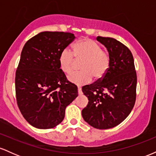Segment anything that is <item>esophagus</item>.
<instances>
[{"label":"esophagus","mask_w":156,"mask_h":156,"mask_svg":"<svg viewBox=\"0 0 156 156\" xmlns=\"http://www.w3.org/2000/svg\"><path fill=\"white\" fill-rule=\"evenodd\" d=\"M78 94H82V90H81V87H78Z\"/></svg>","instance_id":"34e87169"}]
</instances>
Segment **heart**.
I'll return each instance as SVG.
<instances>
[{
	"instance_id": "obj_1",
	"label": "heart",
	"mask_w": 156,
	"mask_h": 156,
	"mask_svg": "<svg viewBox=\"0 0 156 156\" xmlns=\"http://www.w3.org/2000/svg\"><path fill=\"white\" fill-rule=\"evenodd\" d=\"M77 61L82 62L81 72L73 73L68 79L77 85L89 83L92 78L95 80H101L108 73L111 65V57L106 51L89 38H83L75 44L73 53L70 50L64 49L58 58L62 70L70 73L76 68Z\"/></svg>"
}]
</instances>
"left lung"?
I'll return each mask as SVG.
<instances>
[{
  "instance_id": "obj_1",
  "label": "left lung",
  "mask_w": 156,
  "mask_h": 156,
  "mask_svg": "<svg viewBox=\"0 0 156 156\" xmlns=\"http://www.w3.org/2000/svg\"><path fill=\"white\" fill-rule=\"evenodd\" d=\"M111 57L108 73L101 80L82 87L89 103L83 119L97 129H109L125 120L136 98L137 76L133 55L125 44L111 37H98Z\"/></svg>"
}]
</instances>
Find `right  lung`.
<instances>
[{"label":"right lung","mask_w":156,"mask_h":156,"mask_svg":"<svg viewBox=\"0 0 156 156\" xmlns=\"http://www.w3.org/2000/svg\"><path fill=\"white\" fill-rule=\"evenodd\" d=\"M73 34L41 32L26 42L15 75L17 103L26 120L39 129L62 122L78 87L60 69L59 55L74 40Z\"/></svg>","instance_id":"add662e5"}]
</instances>
